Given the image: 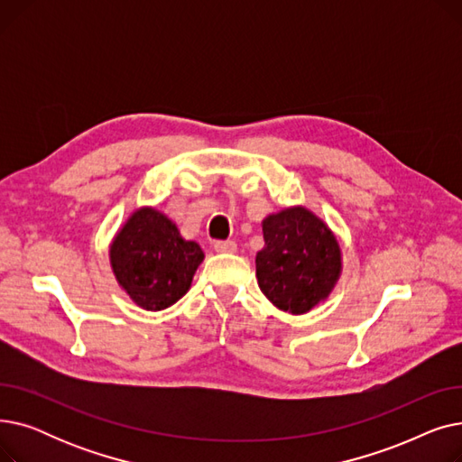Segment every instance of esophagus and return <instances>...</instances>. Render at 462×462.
Masks as SVG:
<instances>
[{
    "instance_id": "34e87169",
    "label": "esophagus",
    "mask_w": 462,
    "mask_h": 462,
    "mask_svg": "<svg viewBox=\"0 0 462 462\" xmlns=\"http://www.w3.org/2000/svg\"><path fill=\"white\" fill-rule=\"evenodd\" d=\"M213 247H215V251L217 253H236L237 251V245L234 244V241H230V239H218V241H215L213 244Z\"/></svg>"
}]
</instances>
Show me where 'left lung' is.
I'll return each instance as SVG.
<instances>
[{"instance_id":"1","label":"left lung","mask_w":462,"mask_h":462,"mask_svg":"<svg viewBox=\"0 0 462 462\" xmlns=\"http://www.w3.org/2000/svg\"><path fill=\"white\" fill-rule=\"evenodd\" d=\"M263 249L256 253L258 286L277 309L309 312L324 301L341 277V247L328 225L296 206L262 223Z\"/></svg>"}]
</instances>
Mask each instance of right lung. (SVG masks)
Returning <instances> with one entry per match:
<instances>
[{
    "label": "right lung",
    "instance_id": "1",
    "mask_svg": "<svg viewBox=\"0 0 462 462\" xmlns=\"http://www.w3.org/2000/svg\"><path fill=\"white\" fill-rule=\"evenodd\" d=\"M202 260L197 241L183 239L176 223L155 208L136 209L110 245L119 286L145 310H162L183 298Z\"/></svg>",
    "mask_w": 462,
    "mask_h": 462
}]
</instances>
